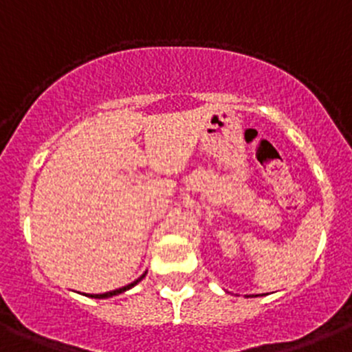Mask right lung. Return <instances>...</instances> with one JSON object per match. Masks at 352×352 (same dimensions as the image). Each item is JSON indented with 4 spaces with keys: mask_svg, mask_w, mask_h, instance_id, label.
<instances>
[{
    "mask_svg": "<svg viewBox=\"0 0 352 352\" xmlns=\"http://www.w3.org/2000/svg\"><path fill=\"white\" fill-rule=\"evenodd\" d=\"M144 276H146V274H144ZM144 276H140L139 280H137V281H133V283H130V285H128V287L118 288V290H113V292H106V294H95V295H88V297H94V298H106V297H113V295H118V294H121V292L128 290V288H131V287H133V285H137V283H139V281L142 280Z\"/></svg>",
    "mask_w": 352,
    "mask_h": 352,
    "instance_id": "right-lung-1",
    "label": "right lung"
}]
</instances>
